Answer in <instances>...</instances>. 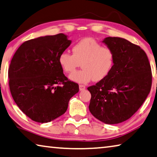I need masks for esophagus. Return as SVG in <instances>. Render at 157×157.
<instances>
[{
	"label": "esophagus",
	"instance_id": "1",
	"mask_svg": "<svg viewBox=\"0 0 157 157\" xmlns=\"http://www.w3.org/2000/svg\"><path fill=\"white\" fill-rule=\"evenodd\" d=\"M79 90H80V91H83L86 90V86L83 85H79Z\"/></svg>",
	"mask_w": 157,
	"mask_h": 157
}]
</instances>
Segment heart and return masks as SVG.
<instances>
[{"mask_svg":"<svg viewBox=\"0 0 157 157\" xmlns=\"http://www.w3.org/2000/svg\"><path fill=\"white\" fill-rule=\"evenodd\" d=\"M115 55L108 47H103L92 38H86L72 47V54L63 52L59 56V63L62 70L70 73L81 65L82 70L69 76L71 81L78 83H87L92 79L101 81L105 79L114 67Z\"/></svg>","mask_w":157,"mask_h":157,"instance_id":"1","label":"heart"}]
</instances>
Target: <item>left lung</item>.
I'll list each match as a JSON object with an SVG mask.
<instances>
[{"mask_svg":"<svg viewBox=\"0 0 157 157\" xmlns=\"http://www.w3.org/2000/svg\"><path fill=\"white\" fill-rule=\"evenodd\" d=\"M103 43L114 52L115 63L110 74L95 86L89 109L106 124L122 123L142 105L152 86V71L145 52L125 38L107 37Z\"/></svg>","mask_w":157,"mask_h":157,"instance_id":"left-lung-1","label":"left lung"}]
</instances>
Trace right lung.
I'll list each match as a JSON object with an SVG mask.
<instances>
[{
	"label": "right lung",
	"instance_id": "1",
	"mask_svg": "<svg viewBox=\"0 0 157 157\" xmlns=\"http://www.w3.org/2000/svg\"><path fill=\"white\" fill-rule=\"evenodd\" d=\"M71 43L64 34L34 38L22 44L11 60L8 76L13 99L36 122L61 116L78 92V85L68 80L59 63V55Z\"/></svg>",
	"mask_w": 157,
	"mask_h": 157
}]
</instances>
